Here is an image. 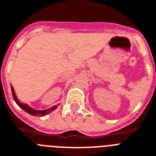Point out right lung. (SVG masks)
I'll return each mask as SVG.
<instances>
[{
  "mask_svg": "<svg viewBox=\"0 0 156 156\" xmlns=\"http://www.w3.org/2000/svg\"><path fill=\"white\" fill-rule=\"evenodd\" d=\"M11 90H12V97H13V99L16 102V103L18 105L19 107H21L23 111H25V112H27L30 115H34V116H38V117H41V116H45V115H48L50 112H52L53 111H54L55 109L58 107V106H54V107H50L49 109H46V110H43V111H39V110H35V109L32 108V107H30L29 105L25 104V103H22L18 100L17 97L16 96V94H15L14 89H13V87L11 86Z\"/></svg>",
  "mask_w": 156,
  "mask_h": 156,
  "instance_id": "obj_1",
  "label": "right lung"
}]
</instances>
